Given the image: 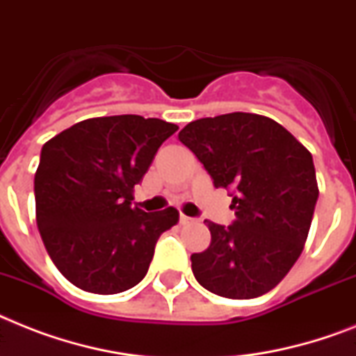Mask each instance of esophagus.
<instances>
[{"instance_id": "obj_1", "label": "esophagus", "mask_w": 356, "mask_h": 356, "mask_svg": "<svg viewBox=\"0 0 356 356\" xmlns=\"http://www.w3.org/2000/svg\"><path fill=\"white\" fill-rule=\"evenodd\" d=\"M193 221H195V219L188 218V216H184V213H181V216H179V223L181 225H190V223H193Z\"/></svg>"}]
</instances>
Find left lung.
I'll list each match as a JSON object with an SVG mask.
<instances>
[{
    "label": "left lung",
    "mask_w": 356,
    "mask_h": 356,
    "mask_svg": "<svg viewBox=\"0 0 356 356\" xmlns=\"http://www.w3.org/2000/svg\"><path fill=\"white\" fill-rule=\"evenodd\" d=\"M179 140L201 161L216 188H227L232 225L204 221L212 234L192 254L193 276L207 291L232 300L258 298L285 278L303 250L318 184L313 155L274 122L254 113L199 118Z\"/></svg>",
    "instance_id": "left-lung-1"
}]
</instances>
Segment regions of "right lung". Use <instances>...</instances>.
Here are the masks:
<instances>
[{
  "label": "right lung",
  "mask_w": 356,
  "mask_h": 356,
  "mask_svg": "<svg viewBox=\"0 0 356 356\" xmlns=\"http://www.w3.org/2000/svg\"><path fill=\"white\" fill-rule=\"evenodd\" d=\"M175 124L138 115L88 118L43 144L34 175L36 223L60 273L82 291L117 294L143 282L159 236L179 212L133 207Z\"/></svg>",
  "instance_id": "right-lung-1"
}]
</instances>
